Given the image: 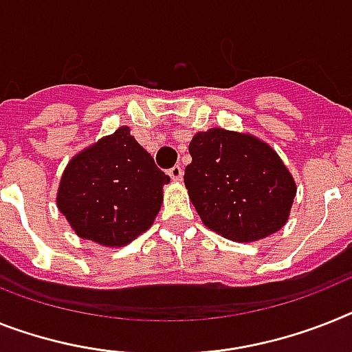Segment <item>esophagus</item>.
Segmentation results:
<instances>
[{"mask_svg":"<svg viewBox=\"0 0 352 352\" xmlns=\"http://www.w3.org/2000/svg\"><path fill=\"white\" fill-rule=\"evenodd\" d=\"M168 173H170V177L173 179V181H181L182 173H184V171H182V168L179 166V164H175L173 168H170V171H168Z\"/></svg>","mask_w":352,"mask_h":352,"instance_id":"1","label":"esophagus"}]
</instances>
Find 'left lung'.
Returning a JSON list of instances; mask_svg holds the SVG:
<instances>
[{
    "label": "left lung",
    "mask_w": 352,
    "mask_h": 352,
    "mask_svg": "<svg viewBox=\"0 0 352 352\" xmlns=\"http://www.w3.org/2000/svg\"><path fill=\"white\" fill-rule=\"evenodd\" d=\"M184 184L204 226L227 240H263L281 229L295 181L267 143L250 134L209 129L190 143Z\"/></svg>",
    "instance_id": "left-lung-1"
}]
</instances>
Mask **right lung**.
<instances>
[{
  "label": "right lung",
  "mask_w": 352,
  "mask_h": 352,
  "mask_svg": "<svg viewBox=\"0 0 352 352\" xmlns=\"http://www.w3.org/2000/svg\"><path fill=\"white\" fill-rule=\"evenodd\" d=\"M168 182L131 129L120 126L71 159L57 206L80 238L125 247L153 223Z\"/></svg>",
  "instance_id": "obj_1"
}]
</instances>
